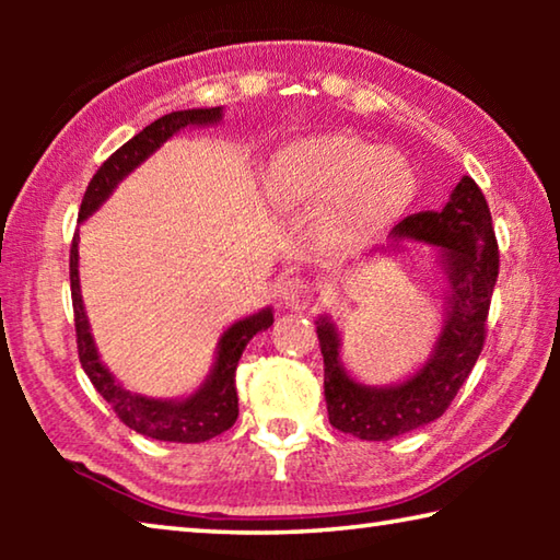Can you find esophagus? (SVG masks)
Instances as JSON below:
<instances>
[{
	"label": "esophagus",
	"mask_w": 560,
	"mask_h": 560,
	"mask_svg": "<svg viewBox=\"0 0 560 560\" xmlns=\"http://www.w3.org/2000/svg\"><path fill=\"white\" fill-rule=\"evenodd\" d=\"M279 299L283 306L289 308H306L311 301H314V287L303 277H291L281 281L279 287Z\"/></svg>",
	"instance_id": "esophagus-1"
}]
</instances>
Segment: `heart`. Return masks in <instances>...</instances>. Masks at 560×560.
I'll use <instances>...</instances> for the list:
<instances>
[{"mask_svg":"<svg viewBox=\"0 0 560 560\" xmlns=\"http://www.w3.org/2000/svg\"><path fill=\"white\" fill-rule=\"evenodd\" d=\"M273 185L291 200L340 197L338 222L348 234H371L400 217L415 195L405 160L353 136H320L281 155Z\"/></svg>","mask_w":560,"mask_h":560,"instance_id":"1","label":"heart"}]
</instances>
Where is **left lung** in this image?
<instances>
[{
	"label": "left lung",
	"mask_w": 560,
	"mask_h": 560,
	"mask_svg": "<svg viewBox=\"0 0 560 560\" xmlns=\"http://www.w3.org/2000/svg\"><path fill=\"white\" fill-rule=\"evenodd\" d=\"M395 234L442 246L452 287L444 330L422 371L393 387L360 385L340 368L336 326L328 318L316 326L328 420L336 430L371 442L393 440L447 412L485 348L499 277V244L487 197L469 175L459 179L444 210L405 217Z\"/></svg>",
	"instance_id": "1"
}]
</instances>
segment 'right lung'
I'll use <instances>...</instances> for the list:
<instances>
[{
	"instance_id": "obj_1",
	"label": "right lung",
	"mask_w": 560,
	"mask_h": 560,
	"mask_svg": "<svg viewBox=\"0 0 560 560\" xmlns=\"http://www.w3.org/2000/svg\"><path fill=\"white\" fill-rule=\"evenodd\" d=\"M222 118V108H192V110H175L167 116L158 118L143 128L138 136H132L126 145H120L106 163H103L96 175L91 177L83 195L79 222L86 220L101 207V202L116 189V185L126 177L130 170H136L143 160L155 153V150L165 143L170 136H175L183 128L195 126H210ZM69 277H71V301H73V326H75V346H79V360L86 371L93 387L103 395L113 412L118 415L122 424L136 430L145 438L163 440V442H205L222 434L236 422L240 415V397H236V365H240L242 350L246 343L273 324L271 308H264L244 320H236L232 328L220 340V350H217V360L212 368V375L207 383L189 395L187 400H150V397L136 395L116 383V377L108 373V368L101 363L98 350L93 346L89 318L83 314L81 301V287H79V232L73 234L71 242V261H69Z\"/></svg>"
}]
</instances>
